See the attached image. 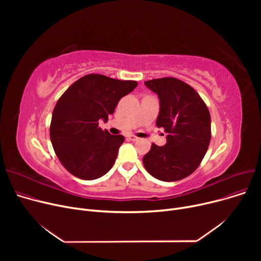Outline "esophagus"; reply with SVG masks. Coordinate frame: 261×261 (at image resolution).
<instances>
[{
	"instance_id": "obj_1",
	"label": "esophagus",
	"mask_w": 261,
	"mask_h": 261,
	"mask_svg": "<svg viewBox=\"0 0 261 261\" xmlns=\"http://www.w3.org/2000/svg\"><path fill=\"white\" fill-rule=\"evenodd\" d=\"M127 138H128V140H130V141H138L139 140V138H138V136H135V135H133V134H130V135H128L127 136Z\"/></svg>"
}]
</instances>
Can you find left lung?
I'll return each instance as SVG.
<instances>
[{"label":"left lung","instance_id":"8db88e82","mask_svg":"<svg viewBox=\"0 0 261 261\" xmlns=\"http://www.w3.org/2000/svg\"><path fill=\"white\" fill-rule=\"evenodd\" d=\"M158 94L156 126L167 133L164 146L151 145L143 158L146 170L155 179L174 182L193 173L206 153L211 138V114L195 89L173 77L145 81Z\"/></svg>","mask_w":261,"mask_h":261}]
</instances>
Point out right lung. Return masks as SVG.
Wrapping results in <instances>:
<instances>
[{
  "label": "right lung",
  "mask_w": 261,
  "mask_h": 261,
  "mask_svg": "<svg viewBox=\"0 0 261 261\" xmlns=\"http://www.w3.org/2000/svg\"><path fill=\"white\" fill-rule=\"evenodd\" d=\"M138 86L100 74L81 77L68 88L54 108L49 136L63 167L82 180H95L114 165L122 135H111L98 125L105 122L123 96Z\"/></svg>",
  "instance_id": "right-lung-1"
}]
</instances>
